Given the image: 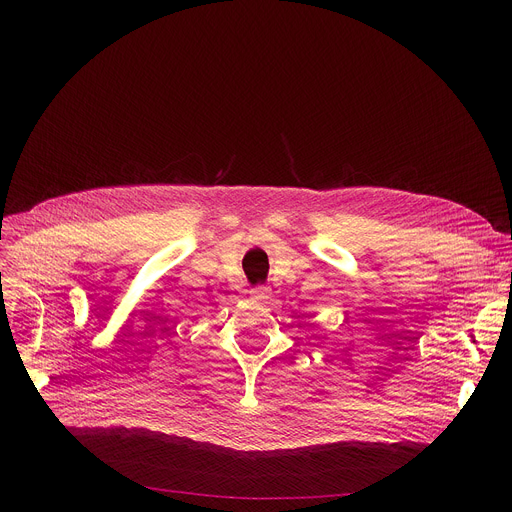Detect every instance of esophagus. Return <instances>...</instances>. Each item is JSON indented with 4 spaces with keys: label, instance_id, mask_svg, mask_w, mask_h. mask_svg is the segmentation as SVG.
<instances>
[{
    "label": "esophagus",
    "instance_id": "obj_1",
    "mask_svg": "<svg viewBox=\"0 0 512 512\" xmlns=\"http://www.w3.org/2000/svg\"><path fill=\"white\" fill-rule=\"evenodd\" d=\"M251 294H253L255 300H265V298H269V289L267 287H255V289H251Z\"/></svg>",
    "mask_w": 512,
    "mask_h": 512
}]
</instances>
